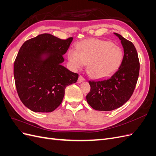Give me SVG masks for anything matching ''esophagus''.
<instances>
[{
	"mask_svg": "<svg viewBox=\"0 0 156 156\" xmlns=\"http://www.w3.org/2000/svg\"><path fill=\"white\" fill-rule=\"evenodd\" d=\"M84 80H85V79H84V78L82 76V75H79V78H78V83H81L84 81Z\"/></svg>",
	"mask_w": 156,
	"mask_h": 156,
	"instance_id": "obj_1",
	"label": "esophagus"
}]
</instances>
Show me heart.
Masks as SVG:
<instances>
[{
	"label": "heart",
	"mask_w": 156,
	"mask_h": 156,
	"mask_svg": "<svg viewBox=\"0 0 156 156\" xmlns=\"http://www.w3.org/2000/svg\"><path fill=\"white\" fill-rule=\"evenodd\" d=\"M68 56L74 69H81L87 63V71L90 76L103 79L119 69L124 53L120 47L109 41L88 39L80 42L76 50H69Z\"/></svg>",
	"instance_id": "heart-1"
}]
</instances>
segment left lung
<instances>
[{
  "label": "left lung",
  "instance_id": "obj_1",
  "mask_svg": "<svg viewBox=\"0 0 156 156\" xmlns=\"http://www.w3.org/2000/svg\"><path fill=\"white\" fill-rule=\"evenodd\" d=\"M115 34L120 40L124 51L119 69L110 78L88 81L90 90L87 101L97 111H109L123 105L133 94L139 77L140 63L135 47L120 34Z\"/></svg>",
  "mask_w": 156,
  "mask_h": 156
}]
</instances>
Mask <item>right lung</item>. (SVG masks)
Here are the masks:
<instances>
[{
	"mask_svg": "<svg viewBox=\"0 0 156 156\" xmlns=\"http://www.w3.org/2000/svg\"><path fill=\"white\" fill-rule=\"evenodd\" d=\"M72 40L42 34L21 47L13 64L14 79L21 101L31 111H53L62 103L65 88L77 82L79 75L61 65Z\"/></svg>",
	"mask_w": 156,
	"mask_h": 156,
	"instance_id": "obj_1",
	"label": "right lung"
}]
</instances>
